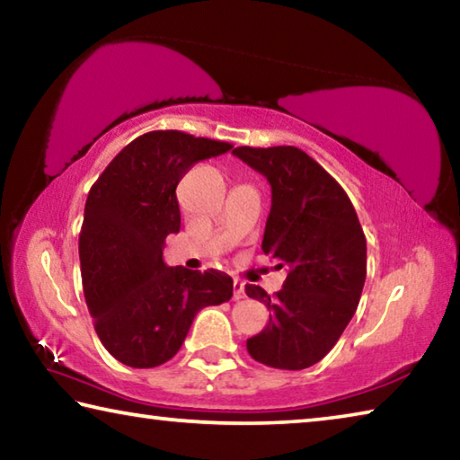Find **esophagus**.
I'll use <instances>...</instances> for the list:
<instances>
[{
  "instance_id": "esophagus-1",
  "label": "esophagus",
  "mask_w": 460,
  "mask_h": 460,
  "mask_svg": "<svg viewBox=\"0 0 460 460\" xmlns=\"http://www.w3.org/2000/svg\"><path fill=\"white\" fill-rule=\"evenodd\" d=\"M245 298V286L241 279H233V300Z\"/></svg>"
}]
</instances>
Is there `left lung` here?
Wrapping results in <instances>:
<instances>
[{
  "label": "left lung",
  "mask_w": 460,
  "mask_h": 460,
  "mask_svg": "<svg viewBox=\"0 0 460 460\" xmlns=\"http://www.w3.org/2000/svg\"><path fill=\"white\" fill-rule=\"evenodd\" d=\"M271 186L261 249L288 268L274 298L260 286L245 292L268 306L270 323L247 339L255 361L276 369H306L337 345L359 305L367 274V243L353 202L326 170L294 146L233 150Z\"/></svg>",
  "instance_id": "1"
}]
</instances>
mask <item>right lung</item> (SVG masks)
<instances>
[{"instance_id": "right-lung-1", "label": "right lung", "mask_w": 460, "mask_h": 460, "mask_svg": "<svg viewBox=\"0 0 460 460\" xmlns=\"http://www.w3.org/2000/svg\"><path fill=\"white\" fill-rule=\"evenodd\" d=\"M231 147L176 129L147 131L91 186L79 235L83 292L101 342L123 365L147 369L172 359L199 310L233 296L223 271L162 260L166 235L181 229V178Z\"/></svg>"}]
</instances>
